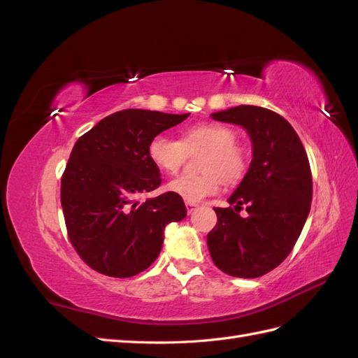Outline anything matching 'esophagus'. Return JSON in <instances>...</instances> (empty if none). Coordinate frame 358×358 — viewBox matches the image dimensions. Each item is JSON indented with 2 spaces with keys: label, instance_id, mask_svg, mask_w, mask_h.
Instances as JSON below:
<instances>
[{
  "label": "esophagus",
  "instance_id": "obj_1",
  "mask_svg": "<svg viewBox=\"0 0 358 358\" xmlns=\"http://www.w3.org/2000/svg\"><path fill=\"white\" fill-rule=\"evenodd\" d=\"M185 206H187V210L191 213L194 209H196L197 208V203H194V201H185Z\"/></svg>",
  "mask_w": 358,
  "mask_h": 358
}]
</instances>
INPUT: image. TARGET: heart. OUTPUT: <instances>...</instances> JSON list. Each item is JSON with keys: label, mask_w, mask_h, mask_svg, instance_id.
<instances>
[{"label": "heart", "mask_w": 358, "mask_h": 358, "mask_svg": "<svg viewBox=\"0 0 358 358\" xmlns=\"http://www.w3.org/2000/svg\"><path fill=\"white\" fill-rule=\"evenodd\" d=\"M234 129L218 122H199L188 127L176 140L158 134L150 140L148 152L154 164L169 175L179 171L188 152L204 149L200 175H182L169 182V191L187 201H200L213 196L225 183L239 182L249 167L246 149L236 142Z\"/></svg>", "instance_id": "b5f03b06"}]
</instances>
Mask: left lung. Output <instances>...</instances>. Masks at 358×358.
I'll use <instances>...</instances> for the list:
<instances>
[{
	"label": "left lung",
	"mask_w": 358,
	"mask_h": 358,
	"mask_svg": "<svg viewBox=\"0 0 358 358\" xmlns=\"http://www.w3.org/2000/svg\"><path fill=\"white\" fill-rule=\"evenodd\" d=\"M242 125L252 140V162L229 203L213 208L218 222L208 234L212 262L236 278H259L294 248L310 210L312 173L294 128L273 110L237 106L210 115ZM248 215H238L241 206Z\"/></svg>",
	"instance_id": "8db88e82"
}]
</instances>
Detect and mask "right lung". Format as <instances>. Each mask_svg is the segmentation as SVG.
Instances as JSON below:
<instances>
[{
    "instance_id": "obj_1",
    "label": "right lung",
    "mask_w": 358,
    "mask_h": 358,
    "mask_svg": "<svg viewBox=\"0 0 358 358\" xmlns=\"http://www.w3.org/2000/svg\"><path fill=\"white\" fill-rule=\"evenodd\" d=\"M188 115L125 109L76 142L61 178V206L73 248L95 272H143L161 251L164 227L187 216L182 197L171 191L143 203L138 197L161 185L150 140Z\"/></svg>"
}]
</instances>
